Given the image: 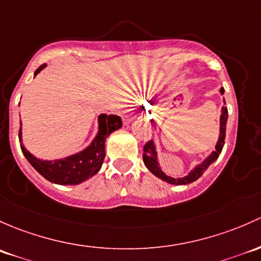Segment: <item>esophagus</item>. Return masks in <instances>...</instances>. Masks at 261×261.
<instances>
[{
  "label": "esophagus",
  "instance_id": "34e87169",
  "mask_svg": "<svg viewBox=\"0 0 261 261\" xmlns=\"http://www.w3.org/2000/svg\"><path fill=\"white\" fill-rule=\"evenodd\" d=\"M132 115H133V111L132 109H127L124 112V118H132Z\"/></svg>",
  "mask_w": 261,
  "mask_h": 261
}]
</instances>
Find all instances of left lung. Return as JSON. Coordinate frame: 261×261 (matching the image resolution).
<instances>
[{
  "label": "left lung",
  "mask_w": 261,
  "mask_h": 261,
  "mask_svg": "<svg viewBox=\"0 0 261 261\" xmlns=\"http://www.w3.org/2000/svg\"><path fill=\"white\" fill-rule=\"evenodd\" d=\"M221 94H224V88H221ZM225 103V100H224ZM226 123H227V108L226 107H222L221 111V117H220V136H219V141H217L216 144V149L203 161L201 165H198L197 167L193 168L192 171L190 172L187 176L182 177V178H173V177L167 176L166 173H163L161 171L160 165L157 162V153H155V148L154 144H153V141L147 142L146 146H144V153H143V162L146 165V167L152 172L154 176H157L158 178L163 179V181L168 182V184L172 185H187L191 184V182L196 181V179L200 178L201 176L203 174V172L207 170L208 166L211 163H214L215 161L219 158V154L221 153L222 147L225 144V137H226Z\"/></svg>",
  "instance_id": "left-lung-1"
}]
</instances>
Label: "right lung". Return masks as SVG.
<instances>
[{
    "label": "right lung",
    "mask_w": 261,
    "mask_h": 261,
    "mask_svg": "<svg viewBox=\"0 0 261 261\" xmlns=\"http://www.w3.org/2000/svg\"><path fill=\"white\" fill-rule=\"evenodd\" d=\"M45 65L46 64L41 65L35 71V76L45 68ZM120 127H122V119L118 115L100 114L99 132L90 146L76 154L55 161H41L26 150L22 146L21 128L18 130V138H20L21 150L23 155L28 158L32 167L47 181L58 185H79L98 173L106 158V144H104L106 139L108 138L109 134L119 129Z\"/></svg>",
    "instance_id": "right-lung-1"
}]
</instances>
